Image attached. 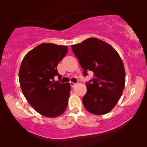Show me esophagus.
<instances>
[{
    "mask_svg": "<svg viewBox=\"0 0 147 147\" xmlns=\"http://www.w3.org/2000/svg\"><path fill=\"white\" fill-rule=\"evenodd\" d=\"M76 83L72 82H70V85H71V87H74L75 85H76Z\"/></svg>",
    "mask_w": 147,
    "mask_h": 147,
    "instance_id": "34e87169",
    "label": "esophagus"
}]
</instances>
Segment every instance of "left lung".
I'll return each instance as SVG.
<instances>
[{
	"instance_id": "left-lung-1",
	"label": "left lung",
	"mask_w": 147,
	"mask_h": 147,
	"mask_svg": "<svg viewBox=\"0 0 147 147\" xmlns=\"http://www.w3.org/2000/svg\"><path fill=\"white\" fill-rule=\"evenodd\" d=\"M82 69L83 76L93 71L94 76L86 83L82 103L88 112L104 115L118 103L125 85L124 64L117 51L97 38H89L71 45Z\"/></svg>"
}]
</instances>
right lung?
Masks as SVG:
<instances>
[{"label":"right lung","mask_w":147,"mask_h":147,"mask_svg":"<svg viewBox=\"0 0 147 147\" xmlns=\"http://www.w3.org/2000/svg\"><path fill=\"white\" fill-rule=\"evenodd\" d=\"M67 52L65 45L42 43L22 61L19 80L23 95L37 113L46 117H57L67 108L71 85L54 80L55 76L62 77L57 67Z\"/></svg>","instance_id":"add662e5"}]
</instances>
